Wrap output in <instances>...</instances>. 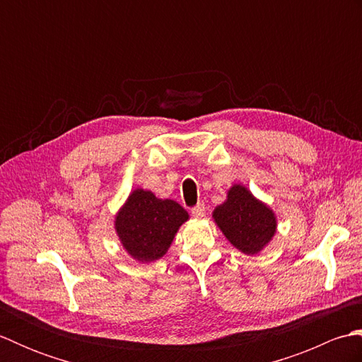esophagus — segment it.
Here are the masks:
<instances>
[{
    "instance_id": "34e87169",
    "label": "esophagus",
    "mask_w": 362,
    "mask_h": 362,
    "mask_svg": "<svg viewBox=\"0 0 362 362\" xmlns=\"http://www.w3.org/2000/svg\"><path fill=\"white\" fill-rule=\"evenodd\" d=\"M205 205L204 204H197L196 206L191 209V214H193L194 218H204L205 216Z\"/></svg>"
}]
</instances>
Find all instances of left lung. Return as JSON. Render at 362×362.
Masks as SVG:
<instances>
[{
	"label": "left lung",
	"mask_w": 362,
	"mask_h": 362,
	"mask_svg": "<svg viewBox=\"0 0 362 362\" xmlns=\"http://www.w3.org/2000/svg\"><path fill=\"white\" fill-rule=\"evenodd\" d=\"M213 218L227 240L245 255H255L272 240L276 221L272 210L243 185H233Z\"/></svg>",
	"instance_id": "1"
}]
</instances>
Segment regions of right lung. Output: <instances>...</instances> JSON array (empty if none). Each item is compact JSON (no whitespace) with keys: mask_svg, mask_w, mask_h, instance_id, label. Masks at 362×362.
I'll return each instance as SVG.
<instances>
[{"mask_svg":"<svg viewBox=\"0 0 362 362\" xmlns=\"http://www.w3.org/2000/svg\"><path fill=\"white\" fill-rule=\"evenodd\" d=\"M188 213L171 199H157L151 191L135 189L118 213L115 228L132 258L151 263L161 258Z\"/></svg>","mask_w":362,"mask_h":362,"instance_id":"right-lung-1","label":"right lung"}]
</instances>
